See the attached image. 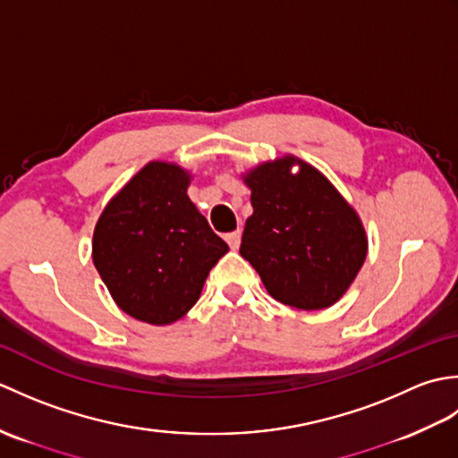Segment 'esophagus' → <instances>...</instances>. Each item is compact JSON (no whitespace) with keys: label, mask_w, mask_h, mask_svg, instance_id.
I'll return each instance as SVG.
<instances>
[{"label":"esophagus","mask_w":458,"mask_h":458,"mask_svg":"<svg viewBox=\"0 0 458 458\" xmlns=\"http://www.w3.org/2000/svg\"><path fill=\"white\" fill-rule=\"evenodd\" d=\"M226 242H228V246L232 250H238L240 248V242H242V232L240 230L230 232V234H226Z\"/></svg>","instance_id":"1"}]
</instances>
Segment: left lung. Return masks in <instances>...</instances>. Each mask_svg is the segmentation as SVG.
Segmentation results:
<instances>
[{
  "label": "left lung",
  "instance_id": "1",
  "mask_svg": "<svg viewBox=\"0 0 458 458\" xmlns=\"http://www.w3.org/2000/svg\"><path fill=\"white\" fill-rule=\"evenodd\" d=\"M242 181L254 207L242 258L279 303L309 313L333 307L368 256L364 224L352 204L295 155L259 163L242 173Z\"/></svg>",
  "mask_w": 458,
  "mask_h": 458
}]
</instances>
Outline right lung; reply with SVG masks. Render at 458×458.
<instances>
[{"label":"right lung","instance_id":"1","mask_svg":"<svg viewBox=\"0 0 458 458\" xmlns=\"http://www.w3.org/2000/svg\"><path fill=\"white\" fill-rule=\"evenodd\" d=\"M192 174L149 161L106 204L92 238V261L114 303L155 327L192 309L228 244L189 199Z\"/></svg>","mask_w":458,"mask_h":458}]
</instances>
